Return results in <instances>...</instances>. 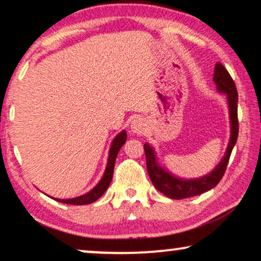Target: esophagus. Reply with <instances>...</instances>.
Instances as JSON below:
<instances>
[{
	"instance_id": "obj_1",
	"label": "esophagus",
	"mask_w": 261,
	"mask_h": 261,
	"mask_svg": "<svg viewBox=\"0 0 261 261\" xmlns=\"http://www.w3.org/2000/svg\"><path fill=\"white\" fill-rule=\"evenodd\" d=\"M145 129H146V123H145V121L143 120V118L138 117V118H134V120L132 121L130 130L133 132V133L143 134Z\"/></svg>"
}]
</instances>
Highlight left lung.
I'll list each match as a JSON object with an SVG mask.
<instances>
[{
	"mask_svg": "<svg viewBox=\"0 0 261 261\" xmlns=\"http://www.w3.org/2000/svg\"><path fill=\"white\" fill-rule=\"evenodd\" d=\"M213 81L219 92L226 94L229 107L230 116V140L226 147L224 157L219 162L210 174L202 176L199 178H192V180H184V178L176 177L170 174L164 168H162L158 163L157 157L153 147L150 144L144 145L145 155H146V168L148 176H150L152 184L155 188L168 198L171 199H185L195 197V195L202 194V193L210 191L216 187L222 180L224 175L226 165L229 163L230 154L234 148L239 137V120H238V90H236L234 80L231 79L228 70L224 68L222 63H217L213 73Z\"/></svg>",
	"mask_w": 261,
	"mask_h": 261,
	"instance_id": "left-lung-1",
	"label": "left lung"
}]
</instances>
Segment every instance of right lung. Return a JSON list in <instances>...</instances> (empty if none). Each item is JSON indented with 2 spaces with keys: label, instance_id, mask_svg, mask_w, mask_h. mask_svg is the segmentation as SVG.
<instances>
[{
  "label": "right lung",
  "instance_id": "right-lung-1",
  "mask_svg": "<svg viewBox=\"0 0 261 261\" xmlns=\"http://www.w3.org/2000/svg\"><path fill=\"white\" fill-rule=\"evenodd\" d=\"M126 140H127L126 130H122L121 133H118L116 137L114 138L109 150V157H108L106 171H104V175L103 177H101V180L98 182V185L93 189H91L89 193L81 195V197H76L73 199H57V198H53V199H55V200L59 202H63V204H69V205L92 204V202L96 201L97 199H99L101 195L104 194V192L107 191L108 187H109L111 180H113L115 161H116L118 151H120V148L123 146V144L126 143Z\"/></svg>",
  "mask_w": 261,
  "mask_h": 261
}]
</instances>
